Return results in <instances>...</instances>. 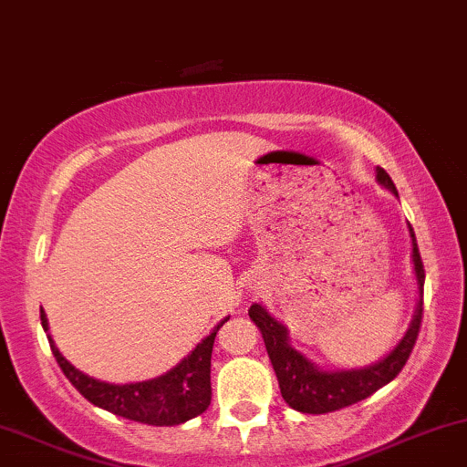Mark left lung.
I'll return each mask as SVG.
<instances>
[{"label": "left lung", "instance_id": "left-lung-1", "mask_svg": "<svg viewBox=\"0 0 467 467\" xmlns=\"http://www.w3.org/2000/svg\"><path fill=\"white\" fill-rule=\"evenodd\" d=\"M377 182L386 191H390L394 197H399L397 188H394L390 175L383 168H377ZM410 239H412V270L414 281H417V310H414L412 321H410L406 335L399 339L397 346L381 357L379 361L370 363L363 368H326L317 366L310 357L296 350L290 343L288 327L275 319L268 310L261 304L250 306L248 315L253 324L259 327L261 337H264L265 350H268L270 363L275 368L276 381H279L281 397L292 410L304 414H326L335 412V410L348 408L352 403L363 401L370 394H375L379 388L390 383L399 372L406 366L410 352H412L414 343H417L419 327H421L423 315V284L425 273L421 264V254H419L417 239H414L412 225L408 223Z\"/></svg>", "mask_w": 467, "mask_h": 467}]
</instances>
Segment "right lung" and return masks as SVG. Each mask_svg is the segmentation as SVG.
<instances>
[{"mask_svg":"<svg viewBox=\"0 0 467 467\" xmlns=\"http://www.w3.org/2000/svg\"><path fill=\"white\" fill-rule=\"evenodd\" d=\"M230 317L219 321L213 332L197 343V348L188 357H183L175 368L148 381L135 383H109L88 377L86 372L77 370L55 346L53 337L48 335L50 350L57 358L61 372L79 390L92 406L109 410L117 417L130 419L148 425H179L186 423L197 414L206 412L210 406V357H213V343L217 330ZM42 327L48 332V319L42 310Z\"/></svg>","mask_w":467,"mask_h":467,"instance_id":"obj_1","label":"right lung"}]
</instances>
